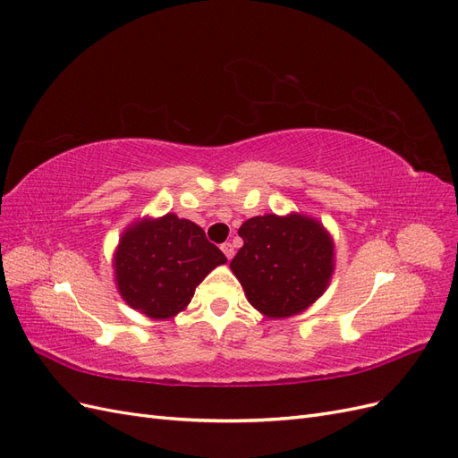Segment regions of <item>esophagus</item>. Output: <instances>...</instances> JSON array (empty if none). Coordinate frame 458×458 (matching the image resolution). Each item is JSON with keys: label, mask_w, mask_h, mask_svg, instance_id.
Listing matches in <instances>:
<instances>
[{"label": "esophagus", "mask_w": 458, "mask_h": 458, "mask_svg": "<svg viewBox=\"0 0 458 458\" xmlns=\"http://www.w3.org/2000/svg\"><path fill=\"white\" fill-rule=\"evenodd\" d=\"M221 250H224V254L227 256V259H231V258L234 256V248H233L231 242H224V244H221Z\"/></svg>", "instance_id": "34e87169"}]
</instances>
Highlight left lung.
I'll list each match as a JSON object with an SVG mask.
<instances>
[{
	"label": "left lung",
	"instance_id": "left-lung-1",
	"mask_svg": "<svg viewBox=\"0 0 458 458\" xmlns=\"http://www.w3.org/2000/svg\"><path fill=\"white\" fill-rule=\"evenodd\" d=\"M244 246L231 261L248 301L267 317H290L325 293L332 275V241L317 221L293 214L248 219Z\"/></svg>",
	"mask_w": 458,
	"mask_h": 458
}]
</instances>
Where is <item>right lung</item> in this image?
<instances>
[{"mask_svg":"<svg viewBox=\"0 0 458 458\" xmlns=\"http://www.w3.org/2000/svg\"><path fill=\"white\" fill-rule=\"evenodd\" d=\"M227 258L189 219L168 214L130 227L116 252L122 298L152 318H168L191 301L195 288Z\"/></svg>","mask_w":458,"mask_h":458,"instance_id":"right-lung-1","label":"right lung"}]
</instances>
